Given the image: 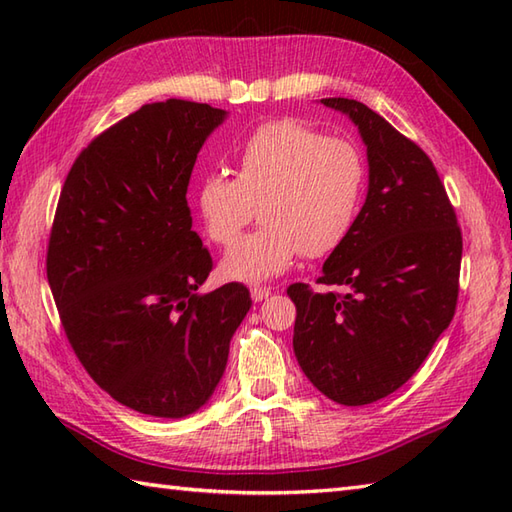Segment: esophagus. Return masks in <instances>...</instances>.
<instances>
[{
  "instance_id": "obj_1",
  "label": "esophagus",
  "mask_w": 512,
  "mask_h": 512,
  "mask_svg": "<svg viewBox=\"0 0 512 512\" xmlns=\"http://www.w3.org/2000/svg\"><path fill=\"white\" fill-rule=\"evenodd\" d=\"M268 295H270V288H266V286L250 288V297H253V301H264V299H268Z\"/></svg>"
}]
</instances>
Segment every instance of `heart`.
I'll use <instances>...</instances> for the list:
<instances>
[{"mask_svg": "<svg viewBox=\"0 0 512 512\" xmlns=\"http://www.w3.org/2000/svg\"><path fill=\"white\" fill-rule=\"evenodd\" d=\"M367 169L350 140L323 136L297 118L259 125L237 151L235 176L209 173L198 187L204 231L231 246L255 217L262 226L228 250L222 270L237 281H266L303 253L325 257L352 233Z\"/></svg>", "mask_w": 512, "mask_h": 512, "instance_id": "obj_1", "label": "heart"}]
</instances>
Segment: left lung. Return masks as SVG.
I'll list each match as a JSON object with an SVG mask.
<instances>
[{
  "mask_svg": "<svg viewBox=\"0 0 512 512\" xmlns=\"http://www.w3.org/2000/svg\"><path fill=\"white\" fill-rule=\"evenodd\" d=\"M352 118L367 145L369 189L352 233L314 292L292 284V347L310 383L361 407L394 394L449 328L460 290L462 231L424 151L354 99H321Z\"/></svg>",
  "mask_w": 512,
  "mask_h": 512,
  "instance_id": "8db88e82",
  "label": "left lung"
}]
</instances>
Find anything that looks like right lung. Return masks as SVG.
Returning a JSON list of instances; mask_svg holds the SVG:
<instances>
[{"label": "right lung", "instance_id": "add662e5", "mask_svg": "<svg viewBox=\"0 0 512 512\" xmlns=\"http://www.w3.org/2000/svg\"><path fill=\"white\" fill-rule=\"evenodd\" d=\"M226 118L206 103L143 105L85 147L65 178L48 284L72 350L121 405L184 418L211 398L253 306L242 284L198 290L213 268L187 189Z\"/></svg>", "mask_w": 512, "mask_h": 512}]
</instances>
